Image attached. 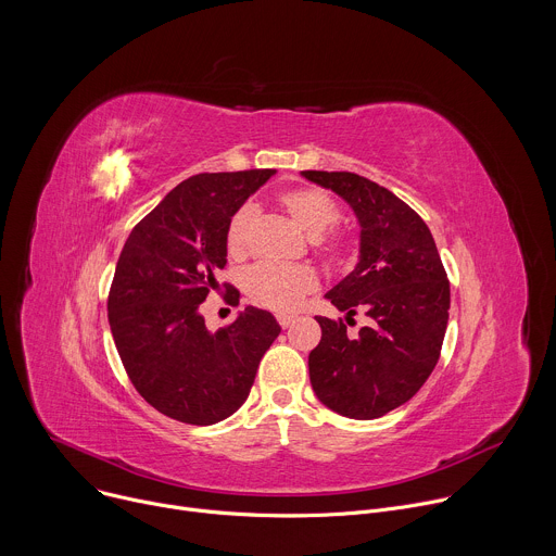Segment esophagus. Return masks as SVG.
Listing matches in <instances>:
<instances>
[{
	"instance_id": "1",
	"label": "esophagus",
	"mask_w": 556,
	"mask_h": 556,
	"mask_svg": "<svg viewBox=\"0 0 556 556\" xmlns=\"http://www.w3.org/2000/svg\"><path fill=\"white\" fill-rule=\"evenodd\" d=\"M277 321L286 330V328H290L296 321V316H292V314H277Z\"/></svg>"
}]
</instances>
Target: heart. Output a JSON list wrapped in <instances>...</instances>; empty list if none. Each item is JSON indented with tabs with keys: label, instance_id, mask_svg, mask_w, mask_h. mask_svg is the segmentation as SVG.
Returning <instances> with one entry per match:
<instances>
[{
	"label": "heart",
	"instance_id": "heart-1",
	"mask_svg": "<svg viewBox=\"0 0 556 556\" xmlns=\"http://www.w3.org/2000/svg\"><path fill=\"white\" fill-rule=\"evenodd\" d=\"M279 204L288 215L307 232L314 235V249L328 264H341L348 257L350 242L341 230L332 226L339 222L341 211L337 202L316 187H299L279 195ZM257 208L249 202L232 213L226 226V249L230 255H244L251 242V228ZM242 286L249 299L275 312H290L316 290L319 277L307 264H273L257 262L242 275Z\"/></svg>",
	"mask_w": 556,
	"mask_h": 556
}]
</instances>
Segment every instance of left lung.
I'll use <instances>...</instances> for the list:
<instances>
[{
	"mask_svg": "<svg viewBox=\"0 0 556 556\" xmlns=\"http://www.w3.org/2000/svg\"><path fill=\"white\" fill-rule=\"evenodd\" d=\"M337 191L361 222V260L326 296L348 314L316 316L321 341L309 352V382L332 412L374 420L405 405L438 365L451 288L425 219L389 189L352 172H303ZM370 324L356 338L353 316Z\"/></svg>",
	"mask_w": 556,
	"mask_h": 556,
	"instance_id": "left-lung-1",
	"label": "left lung"
}]
</instances>
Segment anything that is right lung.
Segmentation results:
<instances>
[{"label": "right lung", "mask_w": 556, "mask_h": 556, "mask_svg": "<svg viewBox=\"0 0 556 556\" xmlns=\"http://www.w3.org/2000/svg\"><path fill=\"white\" fill-rule=\"evenodd\" d=\"M273 174L191 176L134 226L121 251L108 296L112 337L136 391L174 420L213 425L240 409L281 332L253 305L215 334L198 312L219 290L228 219ZM222 288L226 303H240V290Z\"/></svg>", "instance_id": "right-lung-1"}]
</instances>
